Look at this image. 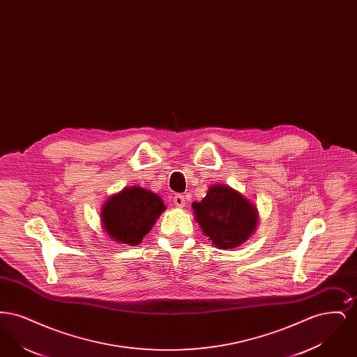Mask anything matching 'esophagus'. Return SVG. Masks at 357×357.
I'll use <instances>...</instances> for the list:
<instances>
[{"mask_svg":"<svg viewBox=\"0 0 357 357\" xmlns=\"http://www.w3.org/2000/svg\"><path fill=\"white\" fill-rule=\"evenodd\" d=\"M174 204H176L178 207H185V206H186V198H185V195L176 194V195L174 197Z\"/></svg>","mask_w":357,"mask_h":357,"instance_id":"34e87169","label":"esophagus"}]
</instances>
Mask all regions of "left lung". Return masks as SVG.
I'll use <instances>...</instances> for the list:
<instances>
[{"mask_svg":"<svg viewBox=\"0 0 357 357\" xmlns=\"http://www.w3.org/2000/svg\"><path fill=\"white\" fill-rule=\"evenodd\" d=\"M204 234L221 249H234L255 231L257 210L239 192L223 185L208 188L207 195L192 204Z\"/></svg>","mask_w":357,"mask_h":357,"instance_id":"8db88e82","label":"left lung"}]
</instances>
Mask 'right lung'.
Masks as SVG:
<instances>
[{
  "instance_id": "add662e5",
  "label": "right lung",
  "mask_w": 357,
  "mask_h": 357,
  "mask_svg": "<svg viewBox=\"0 0 357 357\" xmlns=\"http://www.w3.org/2000/svg\"><path fill=\"white\" fill-rule=\"evenodd\" d=\"M165 211L160 197L142 187L124 188L111 197L102 210L105 231L116 242L137 245Z\"/></svg>"
}]
</instances>
